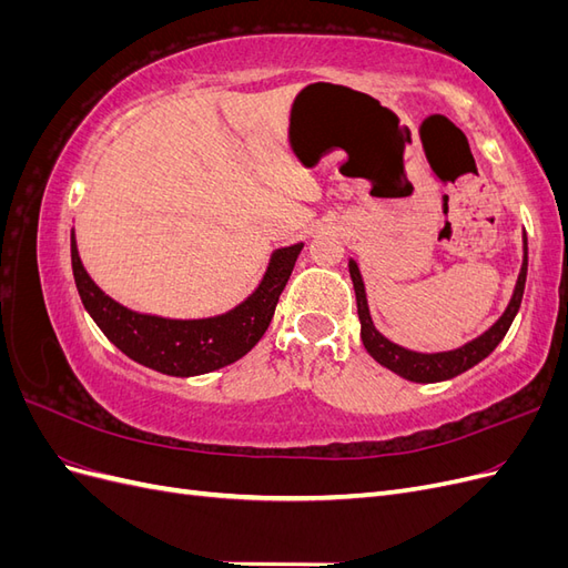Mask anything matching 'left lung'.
<instances>
[{
  "label": "left lung",
  "mask_w": 568,
  "mask_h": 568,
  "mask_svg": "<svg viewBox=\"0 0 568 568\" xmlns=\"http://www.w3.org/2000/svg\"><path fill=\"white\" fill-rule=\"evenodd\" d=\"M348 272H351L353 288H355L357 317H359V338H363L365 351L382 367L395 372L407 382L436 384V382L453 379V376L471 369L474 365L480 363V359L488 357L497 348V343L505 338L514 317H517V313H519V305H521V298H524L526 272H528V242H526V232H524V261H521V270H519V277H517V286H514V294H511V298L505 307V313L497 317V322L493 326H488L484 334L471 338L469 343H464V346H459L455 351L419 353V351L403 348V346H398V343H393L390 338H386L372 322L363 274H359V267H357L353 257L348 261Z\"/></svg>",
  "instance_id": "obj_1"
}]
</instances>
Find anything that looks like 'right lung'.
Instances as JSON below:
<instances>
[{
  "instance_id": "add662e5",
  "label": "right lung",
  "mask_w": 568,
  "mask_h": 568,
  "mask_svg": "<svg viewBox=\"0 0 568 568\" xmlns=\"http://www.w3.org/2000/svg\"><path fill=\"white\" fill-rule=\"evenodd\" d=\"M303 242L272 251L267 270L232 311L199 320H170L130 311L101 291L84 270L71 230L73 277L84 311L113 346L134 363L168 376H199L227 367L263 338Z\"/></svg>"
}]
</instances>
